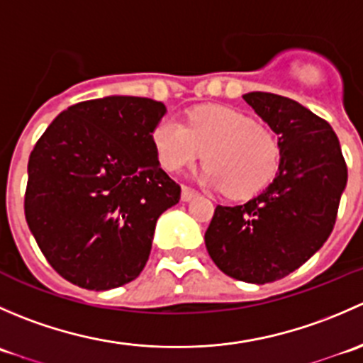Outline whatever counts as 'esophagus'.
Wrapping results in <instances>:
<instances>
[{
	"mask_svg": "<svg viewBox=\"0 0 363 363\" xmlns=\"http://www.w3.org/2000/svg\"><path fill=\"white\" fill-rule=\"evenodd\" d=\"M199 195V191L193 188H189V186H182V193H181V199L184 200V202H189L191 199H195V196Z\"/></svg>",
	"mask_w": 363,
	"mask_h": 363,
	"instance_id": "obj_1",
	"label": "esophagus"
}]
</instances>
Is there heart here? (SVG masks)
<instances>
[{
  "instance_id": "b5f03b06",
  "label": "heart",
  "mask_w": 363,
  "mask_h": 363,
  "mask_svg": "<svg viewBox=\"0 0 363 363\" xmlns=\"http://www.w3.org/2000/svg\"><path fill=\"white\" fill-rule=\"evenodd\" d=\"M152 145L167 170L179 172L205 152L202 181L237 199L256 195L277 174L276 133L252 117L226 107H199L188 124L164 117L152 130Z\"/></svg>"
}]
</instances>
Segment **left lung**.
<instances>
[{
  "mask_svg": "<svg viewBox=\"0 0 363 363\" xmlns=\"http://www.w3.org/2000/svg\"><path fill=\"white\" fill-rule=\"evenodd\" d=\"M242 98L277 135L279 170L250 202L216 207L205 246L226 276L265 284L303 265L330 237L347 168L335 131L309 108L262 91Z\"/></svg>",
  "mask_w": 363,
  "mask_h": 363,
  "instance_id": "1",
  "label": "left lung"
}]
</instances>
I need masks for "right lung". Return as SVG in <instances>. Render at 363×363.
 <instances>
[{
  "mask_svg": "<svg viewBox=\"0 0 363 363\" xmlns=\"http://www.w3.org/2000/svg\"><path fill=\"white\" fill-rule=\"evenodd\" d=\"M164 113L151 98L80 101L36 142L26 221L47 262L69 283L112 290L144 270L156 221L181 199L152 145Z\"/></svg>",
  "mask_w": 363,
  "mask_h": 363,
  "instance_id": "obj_1",
  "label": "right lung"
}]
</instances>
